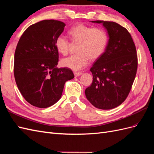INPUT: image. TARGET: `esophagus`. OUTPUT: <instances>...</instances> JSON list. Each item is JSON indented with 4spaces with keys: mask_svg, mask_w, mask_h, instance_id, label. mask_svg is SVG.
Returning <instances> with one entry per match:
<instances>
[{
    "mask_svg": "<svg viewBox=\"0 0 154 154\" xmlns=\"http://www.w3.org/2000/svg\"><path fill=\"white\" fill-rule=\"evenodd\" d=\"M82 75V72H74V75L75 77H79Z\"/></svg>",
    "mask_w": 154,
    "mask_h": 154,
    "instance_id": "1",
    "label": "esophagus"
}]
</instances>
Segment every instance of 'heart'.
<instances>
[{
  "label": "heart",
  "instance_id": "1",
  "mask_svg": "<svg viewBox=\"0 0 154 154\" xmlns=\"http://www.w3.org/2000/svg\"><path fill=\"white\" fill-rule=\"evenodd\" d=\"M73 43H79L76 54L63 58L61 64L75 71L80 70L88 65L91 60L99 58L108 43L107 32L100 28H94L82 24L77 25L69 30ZM71 43L64 35L58 36L55 41V47L59 53L67 55L69 53Z\"/></svg>",
  "mask_w": 154,
  "mask_h": 154
}]
</instances>
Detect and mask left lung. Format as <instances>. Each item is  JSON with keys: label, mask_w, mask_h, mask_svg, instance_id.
<instances>
[{"label": "left lung", "mask_w": 154, "mask_h": 154, "mask_svg": "<svg viewBox=\"0 0 154 154\" xmlns=\"http://www.w3.org/2000/svg\"><path fill=\"white\" fill-rule=\"evenodd\" d=\"M92 22L102 23L109 39L105 52L90 68L93 81L85 95L95 107L112 109L123 103L131 89L138 65L136 47L128 30L118 23Z\"/></svg>", "instance_id": "1"}]
</instances>
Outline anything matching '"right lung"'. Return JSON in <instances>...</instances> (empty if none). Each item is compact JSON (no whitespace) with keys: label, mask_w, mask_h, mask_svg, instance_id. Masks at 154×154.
Wrapping results in <instances>:
<instances>
[{"label":"right lung","mask_w":154,"mask_h":154,"mask_svg":"<svg viewBox=\"0 0 154 154\" xmlns=\"http://www.w3.org/2000/svg\"><path fill=\"white\" fill-rule=\"evenodd\" d=\"M60 21L43 20L30 25L19 40L14 72L18 89L35 107L47 108L60 100L65 82L74 78L69 68H58L55 41L64 30Z\"/></svg>","instance_id":"obj_1"}]
</instances>
